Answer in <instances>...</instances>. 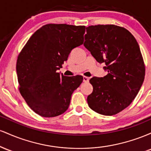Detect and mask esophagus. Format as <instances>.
<instances>
[{
  "label": "esophagus",
  "mask_w": 151,
  "mask_h": 151,
  "mask_svg": "<svg viewBox=\"0 0 151 151\" xmlns=\"http://www.w3.org/2000/svg\"><path fill=\"white\" fill-rule=\"evenodd\" d=\"M89 80V78L87 77H83V81L84 82H88Z\"/></svg>",
  "instance_id": "34e87169"
}]
</instances>
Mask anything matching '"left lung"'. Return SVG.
Instances as JSON below:
<instances>
[{"label":"left lung","mask_w":151,"mask_h":151,"mask_svg":"<svg viewBox=\"0 0 151 151\" xmlns=\"http://www.w3.org/2000/svg\"><path fill=\"white\" fill-rule=\"evenodd\" d=\"M84 45L108 72L89 81L93 91L87 97L90 109L105 116L115 115L131 104L145 77V65L139 45L129 30L115 25L86 28Z\"/></svg>","instance_id":"8db88e82"}]
</instances>
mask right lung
Here are the masks:
<instances>
[{
  "label": "right lung",
  "mask_w": 151,
  "mask_h": 151,
  "mask_svg": "<svg viewBox=\"0 0 151 151\" xmlns=\"http://www.w3.org/2000/svg\"><path fill=\"white\" fill-rule=\"evenodd\" d=\"M85 26L47 24L28 40L17 60L19 90L33 111L55 117L68 109L71 96L83 81L57 72L72 49L84 42Z\"/></svg>",
  "instance_id": "right-lung-1"
}]
</instances>
